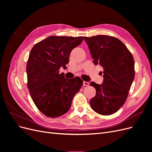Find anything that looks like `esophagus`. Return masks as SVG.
<instances>
[{
	"instance_id": "1",
	"label": "esophagus",
	"mask_w": 152,
	"mask_h": 152,
	"mask_svg": "<svg viewBox=\"0 0 152 152\" xmlns=\"http://www.w3.org/2000/svg\"><path fill=\"white\" fill-rule=\"evenodd\" d=\"M83 84H84V86H88L89 85V82L84 81V82H83Z\"/></svg>"
}]
</instances>
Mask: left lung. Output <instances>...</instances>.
Masks as SVG:
<instances>
[{
    "label": "left lung",
    "instance_id": "8db88e82",
    "mask_svg": "<svg viewBox=\"0 0 152 152\" xmlns=\"http://www.w3.org/2000/svg\"><path fill=\"white\" fill-rule=\"evenodd\" d=\"M95 65L103 68L101 85L91 82L96 94L90 101L94 112L103 115L117 112L126 102L134 79V60L131 53L121 41L108 35L84 37Z\"/></svg>",
    "mask_w": 152,
    "mask_h": 152
}]
</instances>
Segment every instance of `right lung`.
<instances>
[{
	"label": "right lung",
	"mask_w": 152,
	"mask_h": 152,
	"mask_svg": "<svg viewBox=\"0 0 152 152\" xmlns=\"http://www.w3.org/2000/svg\"><path fill=\"white\" fill-rule=\"evenodd\" d=\"M83 37L50 36L32 48L26 65L27 86L36 107L45 116L56 118L70 108L73 96L83 84L80 77L65 79L59 73L72 50Z\"/></svg>",
	"instance_id": "add662e5"
}]
</instances>
